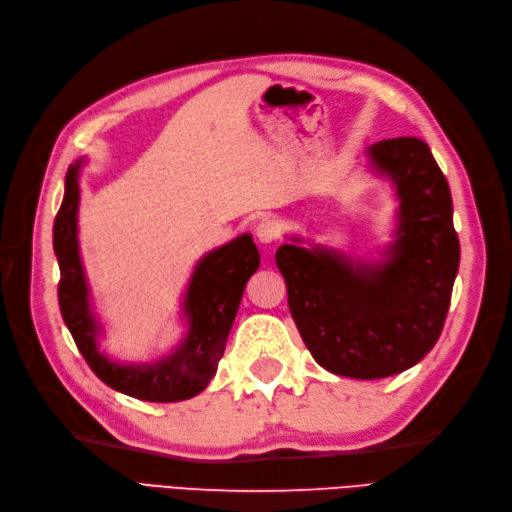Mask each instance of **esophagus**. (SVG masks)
Instances as JSON below:
<instances>
[{
    "instance_id": "obj_1",
    "label": "esophagus",
    "mask_w": 512,
    "mask_h": 512,
    "mask_svg": "<svg viewBox=\"0 0 512 512\" xmlns=\"http://www.w3.org/2000/svg\"><path fill=\"white\" fill-rule=\"evenodd\" d=\"M280 235H282L280 224H277V222L271 220V218H265V220H262V222L256 226V237H258L260 243H265V245L275 243L277 239H280Z\"/></svg>"
}]
</instances>
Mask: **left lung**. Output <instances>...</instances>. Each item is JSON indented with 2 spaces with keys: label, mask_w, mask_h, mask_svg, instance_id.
Instances as JSON below:
<instances>
[{
  "label": "left lung",
  "mask_w": 512,
  "mask_h": 512,
  "mask_svg": "<svg viewBox=\"0 0 512 512\" xmlns=\"http://www.w3.org/2000/svg\"><path fill=\"white\" fill-rule=\"evenodd\" d=\"M399 200L395 241L376 262L327 247L280 245L277 269L307 350L331 374L378 380L416 365L436 346L459 269L448 181L414 136L367 147Z\"/></svg>",
  "instance_id": "left-lung-1"
}]
</instances>
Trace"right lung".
<instances>
[{
	"mask_svg": "<svg viewBox=\"0 0 512 512\" xmlns=\"http://www.w3.org/2000/svg\"><path fill=\"white\" fill-rule=\"evenodd\" d=\"M83 160L70 164L66 192L53 224V250L59 262V309L76 348L111 389L143 401H183L207 389L218 371L226 339L243 297L245 284L260 265L252 235H241L200 258L183 301L188 333L173 354L143 365L111 361L100 352V324L91 312L89 286L79 252V173Z\"/></svg>",
	"mask_w": 512,
	"mask_h": 512,
	"instance_id": "1",
	"label": "right lung"
}]
</instances>
